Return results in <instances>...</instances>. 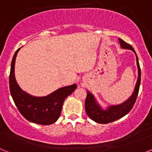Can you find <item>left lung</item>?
I'll return each mask as SVG.
<instances>
[{
	"instance_id": "1",
	"label": "left lung",
	"mask_w": 152,
	"mask_h": 152,
	"mask_svg": "<svg viewBox=\"0 0 152 152\" xmlns=\"http://www.w3.org/2000/svg\"><path fill=\"white\" fill-rule=\"evenodd\" d=\"M119 42L121 48L130 49L135 54L137 67H138V75H138V79H137V82L133 93L128 100L123 102L121 104H119V105H113L107 107V110H103V108L96 102L94 96L88 91V94H87L85 100L86 113L92 120H94L96 123H101V124H107V123L116 121L117 119L126 116L127 113H129V112L131 110L134 104H135L137 96L139 94V87H140L141 69L140 66H139L138 56H137L135 50L131 45L126 43V42H124L121 39H119Z\"/></svg>"
}]
</instances>
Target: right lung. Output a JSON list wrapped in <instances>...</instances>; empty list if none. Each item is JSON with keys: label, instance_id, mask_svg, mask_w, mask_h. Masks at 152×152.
Returning <instances> with one entry per match:
<instances>
[{"label": "right lung", "instance_id": "add662e5", "mask_svg": "<svg viewBox=\"0 0 152 152\" xmlns=\"http://www.w3.org/2000/svg\"><path fill=\"white\" fill-rule=\"evenodd\" d=\"M16 51L10 66V91L16 107L28 121L40 125H51L59 118L65 98L74 92L75 84L56 90L45 96H33L23 91L17 84L14 75V67L17 55Z\"/></svg>", "mask_w": 152, "mask_h": 152}]
</instances>
